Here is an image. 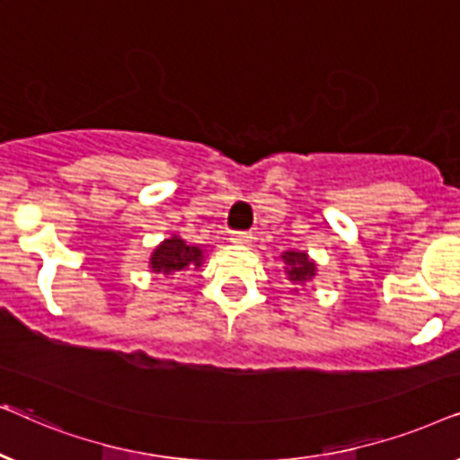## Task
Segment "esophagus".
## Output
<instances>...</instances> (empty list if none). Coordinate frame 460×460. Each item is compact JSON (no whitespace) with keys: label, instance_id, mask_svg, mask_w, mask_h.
<instances>
[{"label":"esophagus","instance_id":"34e87169","mask_svg":"<svg viewBox=\"0 0 460 460\" xmlns=\"http://www.w3.org/2000/svg\"><path fill=\"white\" fill-rule=\"evenodd\" d=\"M229 242H234V243H242V246H246V243L252 242V235H250V234H243V231H240V234H231V235H229Z\"/></svg>","mask_w":460,"mask_h":460}]
</instances>
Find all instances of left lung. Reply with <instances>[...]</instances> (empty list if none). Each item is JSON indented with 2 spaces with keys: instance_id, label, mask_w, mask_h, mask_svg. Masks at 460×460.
<instances>
[{
  "instance_id": "left-lung-1",
  "label": "left lung",
  "mask_w": 460,
  "mask_h": 460,
  "mask_svg": "<svg viewBox=\"0 0 460 460\" xmlns=\"http://www.w3.org/2000/svg\"><path fill=\"white\" fill-rule=\"evenodd\" d=\"M279 259L284 261V273L288 281L294 286V294L298 292V288L311 284L317 275V262L303 250H286V252H281Z\"/></svg>"
}]
</instances>
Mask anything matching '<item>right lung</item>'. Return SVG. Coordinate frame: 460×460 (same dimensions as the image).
I'll return each instance as SVG.
<instances>
[{
  "instance_id": "add662e5",
  "label": "right lung",
  "mask_w": 460,
  "mask_h": 460,
  "mask_svg": "<svg viewBox=\"0 0 460 460\" xmlns=\"http://www.w3.org/2000/svg\"><path fill=\"white\" fill-rule=\"evenodd\" d=\"M206 252L199 246H191L181 235L172 234L159 242L149 256V271L162 278L172 279L174 275L187 271H199L204 267Z\"/></svg>"
}]
</instances>
